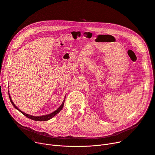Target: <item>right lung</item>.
Here are the masks:
<instances>
[{
    "mask_svg": "<svg viewBox=\"0 0 155 155\" xmlns=\"http://www.w3.org/2000/svg\"><path fill=\"white\" fill-rule=\"evenodd\" d=\"M65 96H66V95H65ZM9 97L10 101H11V102L12 105L14 107V108H15L16 109H18L19 112H21L22 114L23 115L26 116L28 118H29V119H32V120H36V121H46V120H48L51 119V118H53L54 116H56V115L57 114H58V112H60L62 108L63 107L64 102V100H65V97H64V100H63V101L61 105L60 106L58 109H57L56 110H54V112H51V113H50V114H47V115L41 116H35L29 115V114H28L23 112L21 111L17 106H16V105L14 104V103L13 102L12 99H11V95H10L9 92Z\"/></svg>",
    "mask_w": 155,
    "mask_h": 155,
    "instance_id": "obj_1",
    "label": "right lung"
}]
</instances>
